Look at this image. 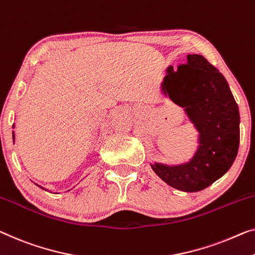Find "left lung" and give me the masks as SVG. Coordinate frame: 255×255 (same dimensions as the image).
I'll return each instance as SVG.
<instances>
[{"label": "left lung", "mask_w": 255, "mask_h": 255, "mask_svg": "<svg viewBox=\"0 0 255 255\" xmlns=\"http://www.w3.org/2000/svg\"><path fill=\"white\" fill-rule=\"evenodd\" d=\"M161 94L183 108L198 131L197 150L177 165L153 162V172L172 188L184 192L206 189L233 166L239 147L238 105L226 78L201 55H188L177 70L170 65Z\"/></svg>", "instance_id": "8db88e82"}]
</instances>
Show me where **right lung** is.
I'll list each match as a JSON object with an SVG mask.
<instances>
[{
  "mask_svg": "<svg viewBox=\"0 0 255 255\" xmlns=\"http://www.w3.org/2000/svg\"><path fill=\"white\" fill-rule=\"evenodd\" d=\"M12 128H14V124H13V126H12ZM12 138H13V143H14V131H12ZM36 184V183H35ZM37 187L39 188H41V189H43V190H45V191H49L48 189H45V188H43V187H41V185H39V184H36Z\"/></svg>",
  "mask_w": 255,
  "mask_h": 255,
  "instance_id": "right-lung-1",
  "label": "right lung"
}]
</instances>
